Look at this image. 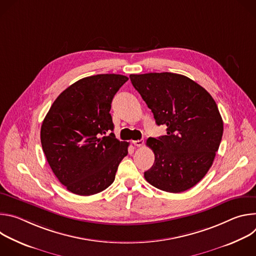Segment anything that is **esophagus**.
<instances>
[{
  "label": "esophagus",
  "mask_w": 256,
  "mask_h": 256,
  "mask_svg": "<svg viewBox=\"0 0 256 256\" xmlns=\"http://www.w3.org/2000/svg\"><path fill=\"white\" fill-rule=\"evenodd\" d=\"M132 144L134 146H136V147H142V146L144 144V140H134Z\"/></svg>",
  "instance_id": "34e87169"
}]
</instances>
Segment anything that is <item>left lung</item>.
I'll use <instances>...</instances> for the list:
<instances>
[{
	"instance_id": "left-lung-1",
	"label": "left lung",
	"mask_w": 256,
	"mask_h": 256,
	"mask_svg": "<svg viewBox=\"0 0 256 256\" xmlns=\"http://www.w3.org/2000/svg\"><path fill=\"white\" fill-rule=\"evenodd\" d=\"M134 89L167 134L149 138L155 154L144 173L149 184L167 192H186L210 168L223 136V120L210 94L192 79L174 72L130 75Z\"/></svg>"
}]
</instances>
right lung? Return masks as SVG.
Instances as JSON below:
<instances>
[{"mask_svg":"<svg viewBox=\"0 0 256 256\" xmlns=\"http://www.w3.org/2000/svg\"><path fill=\"white\" fill-rule=\"evenodd\" d=\"M128 80L116 74L83 78L64 90L44 118L40 140L60 184L79 196H92L114 181L128 142L116 138L112 102Z\"/></svg>","mask_w":256,"mask_h":256,"instance_id":"1","label":"right lung"}]
</instances>
